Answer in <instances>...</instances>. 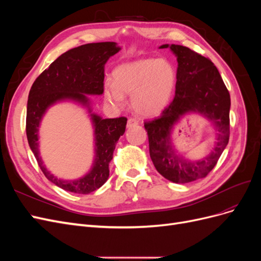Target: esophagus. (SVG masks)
<instances>
[{
	"label": "esophagus",
	"instance_id": "1",
	"mask_svg": "<svg viewBox=\"0 0 261 261\" xmlns=\"http://www.w3.org/2000/svg\"><path fill=\"white\" fill-rule=\"evenodd\" d=\"M138 124H139V121L137 120V118L130 117V118H128V121H127V127H133V126H136Z\"/></svg>",
	"mask_w": 261,
	"mask_h": 261
}]
</instances>
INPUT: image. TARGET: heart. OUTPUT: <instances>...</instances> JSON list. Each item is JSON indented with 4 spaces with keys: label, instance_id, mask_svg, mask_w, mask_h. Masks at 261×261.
<instances>
[{
    "label": "heart",
    "instance_id": "obj_1",
    "mask_svg": "<svg viewBox=\"0 0 261 261\" xmlns=\"http://www.w3.org/2000/svg\"><path fill=\"white\" fill-rule=\"evenodd\" d=\"M113 83L105 85L106 100L116 108L125 105V94H132V107L138 114L154 115L168 106L174 90L176 73L170 62L144 59L116 67Z\"/></svg>",
    "mask_w": 261,
    "mask_h": 261
}]
</instances>
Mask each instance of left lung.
Returning <instances> with one entry per match:
<instances>
[{"label":"left lung","instance_id":"obj_1","mask_svg":"<svg viewBox=\"0 0 261 261\" xmlns=\"http://www.w3.org/2000/svg\"><path fill=\"white\" fill-rule=\"evenodd\" d=\"M177 58L175 96L161 114L145 122L150 158L156 171L173 183H189L206 177L216 167L230 138V93L218 68L209 58L178 44H163ZM194 111L206 115L218 132L214 151L200 162L176 155L169 143L170 129L179 117Z\"/></svg>","mask_w":261,"mask_h":261}]
</instances>
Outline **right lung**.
<instances>
[{
  "mask_svg": "<svg viewBox=\"0 0 261 261\" xmlns=\"http://www.w3.org/2000/svg\"><path fill=\"white\" fill-rule=\"evenodd\" d=\"M118 51L115 42L88 43L70 49L37 77L29 91L26 116L28 144L44 176L67 192L89 194L106 183L109 163L118 138L125 133L127 118H101L91 114L96 135V160L88 174L76 180L60 179L45 169L38 148L39 124L45 110L57 101L72 99L88 105L87 94L103 93L105 64Z\"/></svg>",
  "mask_w": 261,
  "mask_h": 261,
  "instance_id": "right-lung-1",
  "label": "right lung"
}]
</instances>
